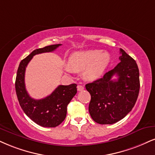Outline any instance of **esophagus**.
Listing matches in <instances>:
<instances>
[{"label": "esophagus", "instance_id": "34e87169", "mask_svg": "<svg viewBox=\"0 0 155 155\" xmlns=\"http://www.w3.org/2000/svg\"><path fill=\"white\" fill-rule=\"evenodd\" d=\"M77 88H78V91H83V90H84V87L83 86V85H78Z\"/></svg>", "mask_w": 155, "mask_h": 155}]
</instances>
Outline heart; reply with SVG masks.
<instances>
[{
  "mask_svg": "<svg viewBox=\"0 0 155 155\" xmlns=\"http://www.w3.org/2000/svg\"><path fill=\"white\" fill-rule=\"evenodd\" d=\"M110 60V55L108 53L94 49L74 53L70 57L69 64L74 70H84L83 76L85 79L94 81L103 75ZM70 67L69 65L65 67L67 72H72Z\"/></svg>",
  "mask_w": 155,
  "mask_h": 155,
  "instance_id": "1",
  "label": "heart"
}]
</instances>
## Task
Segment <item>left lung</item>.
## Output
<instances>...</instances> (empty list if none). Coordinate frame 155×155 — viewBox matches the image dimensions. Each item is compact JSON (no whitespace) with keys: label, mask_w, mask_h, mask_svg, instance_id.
<instances>
[{"label":"left lung","mask_w":155,"mask_h":155,"mask_svg":"<svg viewBox=\"0 0 155 155\" xmlns=\"http://www.w3.org/2000/svg\"><path fill=\"white\" fill-rule=\"evenodd\" d=\"M120 62L104 77L85 85L91 96L89 113L100 124L116 123L131 111L139 95L140 83L137 64L132 57L120 49ZM114 75L117 80L111 79Z\"/></svg>","instance_id":"8db88e82"}]
</instances>
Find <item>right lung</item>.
I'll return each mask as SVG.
<instances>
[{
    "instance_id": "1",
    "label": "right lung",
    "mask_w": 155,
    "mask_h": 155,
    "mask_svg": "<svg viewBox=\"0 0 155 155\" xmlns=\"http://www.w3.org/2000/svg\"><path fill=\"white\" fill-rule=\"evenodd\" d=\"M62 45L47 46L34 50L21 60L17 70L15 87L19 104L34 122L43 127H56L64 121L67 115V107L77 93V85H59L50 95L45 98L36 100L29 96L25 87L26 68L34 55L51 52Z\"/></svg>"
}]
</instances>
